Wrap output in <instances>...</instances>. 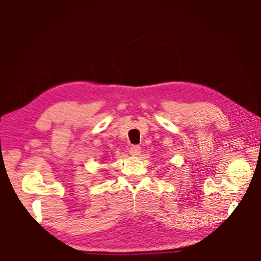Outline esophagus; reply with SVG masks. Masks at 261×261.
<instances>
[{"label":"esophagus","mask_w":261,"mask_h":261,"mask_svg":"<svg viewBox=\"0 0 261 261\" xmlns=\"http://www.w3.org/2000/svg\"><path fill=\"white\" fill-rule=\"evenodd\" d=\"M141 152V147L140 145H133V147L130 148V154L133 156H138Z\"/></svg>","instance_id":"esophagus-1"}]
</instances>
